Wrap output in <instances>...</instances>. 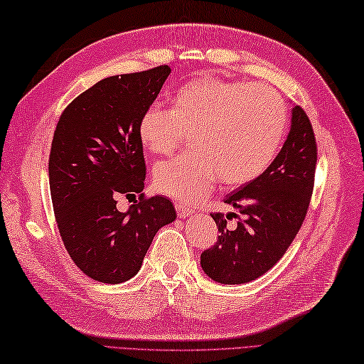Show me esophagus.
Instances as JSON below:
<instances>
[{
	"instance_id": "obj_1",
	"label": "esophagus",
	"mask_w": 364,
	"mask_h": 364,
	"mask_svg": "<svg viewBox=\"0 0 364 364\" xmlns=\"http://www.w3.org/2000/svg\"><path fill=\"white\" fill-rule=\"evenodd\" d=\"M176 213H178V218H189V215H192V211L189 210V208L183 206V205H176Z\"/></svg>"
}]
</instances>
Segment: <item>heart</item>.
<instances>
[{
    "instance_id": "obj_1",
    "label": "heart",
    "mask_w": 364,
    "mask_h": 364,
    "mask_svg": "<svg viewBox=\"0 0 364 364\" xmlns=\"http://www.w3.org/2000/svg\"><path fill=\"white\" fill-rule=\"evenodd\" d=\"M170 103V109L146 107L137 136L146 151L168 154L192 134L194 151L154 167V186L176 202H200L218 178L228 188L253 181L283 145L288 114L269 87L198 78L178 89Z\"/></svg>"
}]
</instances>
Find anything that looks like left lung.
Here are the masks:
<instances>
[{
  "label": "left lung",
  "mask_w": 364,
  "mask_h": 364,
  "mask_svg": "<svg viewBox=\"0 0 364 364\" xmlns=\"http://www.w3.org/2000/svg\"><path fill=\"white\" fill-rule=\"evenodd\" d=\"M318 149L310 119L292 106L291 129L275 161L253 181L225 196L242 219L227 227L223 215L211 214L220 236L200 257L203 272L222 284H242L274 267L299 233L310 205Z\"/></svg>",
  "instance_id": "left-lung-1"
}]
</instances>
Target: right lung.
Segmentation results:
<instances>
[{
    "mask_svg": "<svg viewBox=\"0 0 364 364\" xmlns=\"http://www.w3.org/2000/svg\"><path fill=\"white\" fill-rule=\"evenodd\" d=\"M170 75L168 65L109 76L65 107L53 136L48 173L65 249L92 280L119 284L141 270L161 227L176 219L166 197L142 198L144 146L137 125ZM141 196L122 213L119 195Z\"/></svg>",
    "mask_w": 364,
    "mask_h": 364,
    "instance_id": "right-lung-1",
    "label": "right lung"
}]
</instances>
